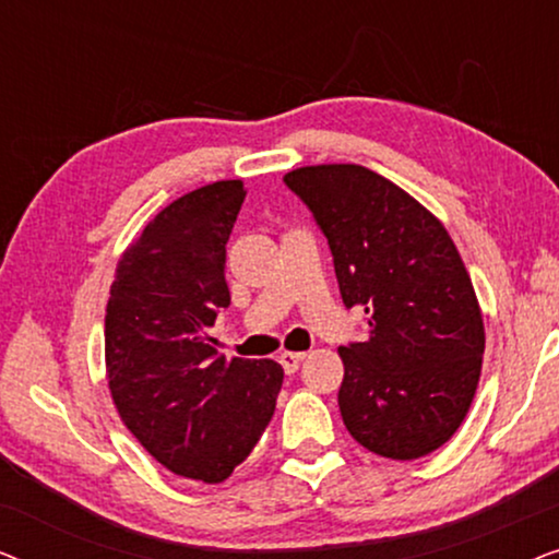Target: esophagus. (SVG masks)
I'll use <instances>...</instances> for the list:
<instances>
[{
	"label": "esophagus",
	"instance_id": "esophagus-1",
	"mask_svg": "<svg viewBox=\"0 0 559 559\" xmlns=\"http://www.w3.org/2000/svg\"><path fill=\"white\" fill-rule=\"evenodd\" d=\"M302 361H305V354H300V350H285V354L280 356L282 369H285L287 373H295L297 369H300Z\"/></svg>",
	"mask_w": 559,
	"mask_h": 559
}]
</instances>
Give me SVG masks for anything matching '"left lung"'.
Returning a JSON list of instances; mask_svg holds the SVG:
<instances>
[{
	"mask_svg": "<svg viewBox=\"0 0 559 559\" xmlns=\"http://www.w3.org/2000/svg\"><path fill=\"white\" fill-rule=\"evenodd\" d=\"M285 182L331 243L346 308L369 316V338L338 348L343 425L392 461L432 453L468 415L486 348L476 289L453 239L369 167H297Z\"/></svg>",
	"mask_w": 559,
	"mask_h": 559,
	"instance_id": "left-lung-1",
	"label": "left lung"
}]
</instances>
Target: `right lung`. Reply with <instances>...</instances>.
<instances>
[{"mask_svg": "<svg viewBox=\"0 0 559 559\" xmlns=\"http://www.w3.org/2000/svg\"><path fill=\"white\" fill-rule=\"evenodd\" d=\"M241 180L190 190L121 254L106 305L104 356L127 430L175 476L221 484L270 425L277 361L216 356L209 328L228 308L226 241Z\"/></svg>", "mask_w": 559, "mask_h": 559, "instance_id": "obj_1", "label": "right lung"}]
</instances>
